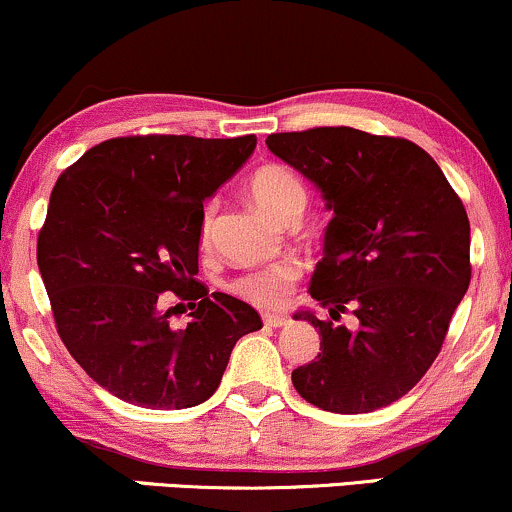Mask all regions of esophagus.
<instances>
[{"mask_svg": "<svg viewBox=\"0 0 512 512\" xmlns=\"http://www.w3.org/2000/svg\"><path fill=\"white\" fill-rule=\"evenodd\" d=\"M262 322H264V326H272V329H279V326H286L288 324V317L286 315H276V312H267V315H262Z\"/></svg>", "mask_w": 512, "mask_h": 512, "instance_id": "1", "label": "esophagus"}]
</instances>
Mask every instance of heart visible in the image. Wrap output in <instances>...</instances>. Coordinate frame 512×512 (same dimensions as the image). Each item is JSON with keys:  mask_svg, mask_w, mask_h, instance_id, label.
Wrapping results in <instances>:
<instances>
[{"mask_svg": "<svg viewBox=\"0 0 512 512\" xmlns=\"http://www.w3.org/2000/svg\"><path fill=\"white\" fill-rule=\"evenodd\" d=\"M248 190L252 200L274 219L298 221L305 212L307 190L305 183L293 169L283 164H262L248 178ZM214 226V202H207L202 209L200 240L207 243ZM300 279V267L295 262H276L255 272L240 274L229 283V291L238 298L248 300L257 307H276L288 298L293 286Z\"/></svg>", "mask_w": 512, "mask_h": 512, "instance_id": "obj_1", "label": "heart"}]
</instances>
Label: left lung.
I'll list each match as a JSON object with an SVG mask.
<instances>
[{
	"label": "left lung",
	"mask_w": 512,
	"mask_h": 512,
	"mask_svg": "<svg viewBox=\"0 0 512 512\" xmlns=\"http://www.w3.org/2000/svg\"><path fill=\"white\" fill-rule=\"evenodd\" d=\"M267 147L334 209L310 295L331 319L317 357L293 369L307 403L341 415L386 408L432 367L470 286V219L420 145L348 126L272 133ZM350 309L358 329L340 324Z\"/></svg>",
	"instance_id": "1"
}]
</instances>
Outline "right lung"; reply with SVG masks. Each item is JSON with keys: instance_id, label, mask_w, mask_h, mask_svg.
Returning a JSON list of instances; mask_svg holds the SVG:
<instances>
[{"instance_id": "obj_1", "label": "right lung", "mask_w": 512, "mask_h": 512, "mask_svg": "<svg viewBox=\"0 0 512 512\" xmlns=\"http://www.w3.org/2000/svg\"><path fill=\"white\" fill-rule=\"evenodd\" d=\"M255 145V135H126L90 147L54 183L38 236L54 324L116 398L155 410L205 403L238 338L262 329L248 303L195 279L202 200ZM164 294L189 300L186 330L168 324Z\"/></svg>"}]
</instances>
